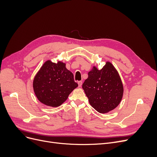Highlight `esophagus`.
Returning <instances> with one entry per match:
<instances>
[{
	"instance_id": "34e87169",
	"label": "esophagus",
	"mask_w": 157,
	"mask_h": 157,
	"mask_svg": "<svg viewBox=\"0 0 157 157\" xmlns=\"http://www.w3.org/2000/svg\"><path fill=\"white\" fill-rule=\"evenodd\" d=\"M78 86L79 87H81L82 86V81H78Z\"/></svg>"
}]
</instances>
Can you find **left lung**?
<instances>
[{"label": "left lung", "instance_id": "8db88e82", "mask_svg": "<svg viewBox=\"0 0 157 157\" xmlns=\"http://www.w3.org/2000/svg\"><path fill=\"white\" fill-rule=\"evenodd\" d=\"M82 88L90 105L100 113L114 110L120 104L124 94L120 75L108 61L101 69L93 66Z\"/></svg>", "mask_w": 157, "mask_h": 157}]
</instances>
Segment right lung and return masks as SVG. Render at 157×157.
<instances>
[{"instance_id":"right-lung-1","label":"right lung","mask_w":157,"mask_h":157,"mask_svg":"<svg viewBox=\"0 0 157 157\" xmlns=\"http://www.w3.org/2000/svg\"><path fill=\"white\" fill-rule=\"evenodd\" d=\"M77 87L73 74L61 61L54 63L50 59L46 60L33 81V90L38 100L52 107L60 106Z\"/></svg>"}]
</instances>
